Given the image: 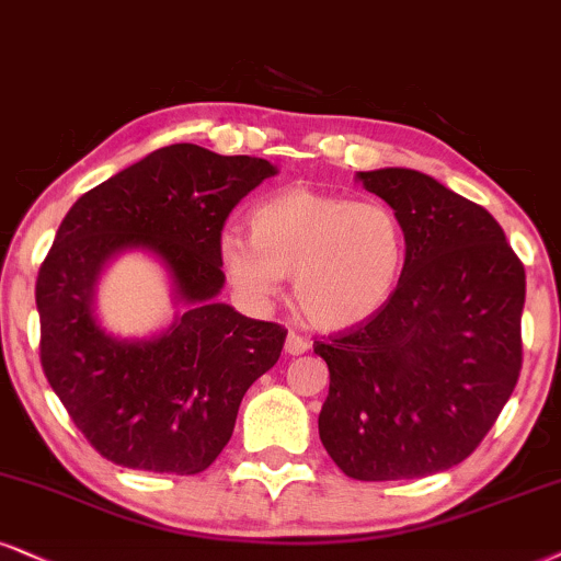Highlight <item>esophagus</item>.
Here are the masks:
<instances>
[{"instance_id": "1", "label": "esophagus", "mask_w": 561, "mask_h": 561, "mask_svg": "<svg viewBox=\"0 0 561 561\" xmlns=\"http://www.w3.org/2000/svg\"><path fill=\"white\" fill-rule=\"evenodd\" d=\"M304 351H309V341L299 333H288L286 335V354L291 356H299Z\"/></svg>"}]
</instances>
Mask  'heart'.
Listing matches in <instances>:
<instances>
[{"label": "heart", "mask_w": 561, "mask_h": 561, "mask_svg": "<svg viewBox=\"0 0 561 561\" xmlns=\"http://www.w3.org/2000/svg\"><path fill=\"white\" fill-rule=\"evenodd\" d=\"M249 228L252 237L226 228L218 239L228 280L247 296L267 299L294 275L296 307L320 330L371 320L403 280L405 226L377 199L283 190L254 207Z\"/></svg>", "instance_id": "obj_1"}]
</instances>
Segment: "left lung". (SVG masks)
<instances>
[{"instance_id": "left-lung-1", "label": "left lung", "mask_w": 561, "mask_h": 561, "mask_svg": "<svg viewBox=\"0 0 561 561\" xmlns=\"http://www.w3.org/2000/svg\"><path fill=\"white\" fill-rule=\"evenodd\" d=\"M405 226L403 280L371 320L314 341L320 439L356 481L424 479L481 445L523 366L525 267L489 210L413 169L358 171Z\"/></svg>"}]
</instances>
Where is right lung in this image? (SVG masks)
Returning a JSON list of instances; mask_svg holds the SVG:
<instances>
[{"label": "right lung", "mask_w": 561, "mask_h": 561, "mask_svg": "<svg viewBox=\"0 0 561 561\" xmlns=\"http://www.w3.org/2000/svg\"><path fill=\"white\" fill-rule=\"evenodd\" d=\"M273 174L265 158L176 142L93 186L61 220L36 280L41 366L106 460L203 473L231 439L249 385L280 358L283 324L216 299L228 213ZM137 245L164 262L187 312L163 336L122 342L94 320L92 294L102 265Z\"/></svg>", "instance_id": "1"}]
</instances>
